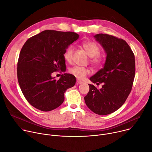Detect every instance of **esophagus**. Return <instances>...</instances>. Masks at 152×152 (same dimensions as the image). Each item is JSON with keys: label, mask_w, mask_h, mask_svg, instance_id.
Here are the masks:
<instances>
[{"label": "esophagus", "mask_w": 152, "mask_h": 152, "mask_svg": "<svg viewBox=\"0 0 152 152\" xmlns=\"http://www.w3.org/2000/svg\"><path fill=\"white\" fill-rule=\"evenodd\" d=\"M76 81H77V84H82V83H83V82L81 81L80 80H79V79H77Z\"/></svg>", "instance_id": "1"}]
</instances>
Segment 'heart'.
<instances>
[{
	"instance_id": "1",
	"label": "heart",
	"mask_w": 152,
	"mask_h": 152,
	"mask_svg": "<svg viewBox=\"0 0 152 152\" xmlns=\"http://www.w3.org/2000/svg\"><path fill=\"white\" fill-rule=\"evenodd\" d=\"M82 45L87 52L88 56L92 58V62L95 64H98L101 62V58L98 55L99 53V48L97 45L93 42H84L82 43ZM74 50V47L71 45L66 50L64 54V58L66 62H71ZM69 72L72 75L80 79H84L90 72L88 68L79 66H73L70 69Z\"/></svg>"
}]
</instances>
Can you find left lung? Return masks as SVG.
Wrapping results in <instances>:
<instances>
[{
  "label": "left lung",
  "mask_w": 152,
  "mask_h": 152,
  "mask_svg": "<svg viewBox=\"0 0 152 152\" xmlns=\"http://www.w3.org/2000/svg\"><path fill=\"white\" fill-rule=\"evenodd\" d=\"M104 50L103 68L90 78L93 83H103L99 90L88 84L90 90L84 100L93 112L108 115L119 109L126 101L135 75L134 55L125 40L107 34L94 36Z\"/></svg>",
  "instance_id": "1"
}]
</instances>
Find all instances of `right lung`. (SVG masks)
I'll return each mask as SVG.
<instances>
[{"label":"right lung","mask_w":152,"mask_h":152,"mask_svg":"<svg viewBox=\"0 0 152 152\" xmlns=\"http://www.w3.org/2000/svg\"><path fill=\"white\" fill-rule=\"evenodd\" d=\"M79 35L74 32L45 30L30 37L21 49L18 62V82L25 98L33 107L49 112L64 101V93L76 84L68 73L57 80L54 72L66 70L64 54Z\"/></svg>","instance_id":"add662e5"}]
</instances>
